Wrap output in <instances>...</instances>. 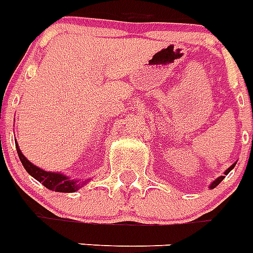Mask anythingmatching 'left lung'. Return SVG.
Instances as JSON below:
<instances>
[{
    "label": "left lung",
    "instance_id": "8db88e82",
    "mask_svg": "<svg viewBox=\"0 0 253 253\" xmlns=\"http://www.w3.org/2000/svg\"><path fill=\"white\" fill-rule=\"evenodd\" d=\"M235 165H236V163H234V165H231V166H230L229 169H226V171H225V173H223V176H219V177H217V179H215V180H214L213 183L210 184V185H209V188H210V189H213V188H215V187H217L218 184L221 183V181L223 180V179H225V176H226V175H227V173H229L230 171H231V169H234V167H235Z\"/></svg>",
    "mask_w": 253,
    "mask_h": 253
}]
</instances>
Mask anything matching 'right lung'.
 I'll return each instance as SVG.
<instances>
[{
    "label": "right lung",
    "instance_id": "right-lung-1",
    "mask_svg": "<svg viewBox=\"0 0 253 253\" xmlns=\"http://www.w3.org/2000/svg\"><path fill=\"white\" fill-rule=\"evenodd\" d=\"M15 146H17V153L18 155H19V159H21L22 165H23V167L26 169V171H27L34 179L40 181L44 187L50 189V191L72 193V192L78 191L81 187H84V184L88 181V179L84 181H77L74 180V179H70L69 176H65V175L61 172H49V171H44V169H39V167L34 165V163H31V162L28 161V159L22 154L21 149H19L17 142H15Z\"/></svg>",
    "mask_w": 253,
    "mask_h": 253
}]
</instances>
